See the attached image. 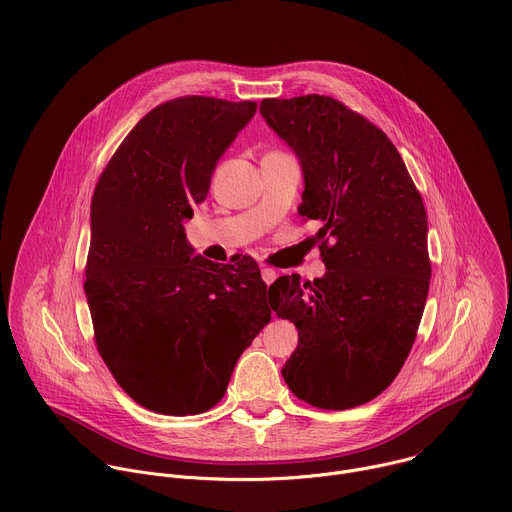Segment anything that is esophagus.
<instances>
[{
    "mask_svg": "<svg viewBox=\"0 0 512 512\" xmlns=\"http://www.w3.org/2000/svg\"><path fill=\"white\" fill-rule=\"evenodd\" d=\"M260 272H262V278H264V282H266V284H272V282L276 280V276H278V274H276V270H272V268H268V266H262V268H260Z\"/></svg>",
    "mask_w": 512,
    "mask_h": 512,
    "instance_id": "34e87169",
    "label": "esophagus"
}]
</instances>
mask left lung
<instances>
[{"label":"left lung","mask_w":512,"mask_h":512,"mask_svg":"<svg viewBox=\"0 0 512 512\" xmlns=\"http://www.w3.org/2000/svg\"><path fill=\"white\" fill-rule=\"evenodd\" d=\"M260 115L300 163V214L333 238L321 278L270 286L298 331L282 377L306 403L349 410L395 379L416 341L432 276L424 201L387 135L339 100L266 98Z\"/></svg>","instance_id":"1"}]
</instances>
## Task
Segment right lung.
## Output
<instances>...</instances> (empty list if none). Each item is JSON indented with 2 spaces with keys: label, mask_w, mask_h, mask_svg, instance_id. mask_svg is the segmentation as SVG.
I'll return each instance as SVG.
<instances>
[{
  "label": "right lung",
  "mask_w": 512,
  "mask_h": 512,
  "mask_svg": "<svg viewBox=\"0 0 512 512\" xmlns=\"http://www.w3.org/2000/svg\"><path fill=\"white\" fill-rule=\"evenodd\" d=\"M256 102L183 96L147 113L100 175L84 292L96 347L143 407L193 416L216 405L236 361L270 323L254 262L218 266L185 236L220 157Z\"/></svg>",
  "instance_id": "add662e5"
}]
</instances>
